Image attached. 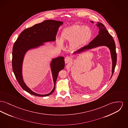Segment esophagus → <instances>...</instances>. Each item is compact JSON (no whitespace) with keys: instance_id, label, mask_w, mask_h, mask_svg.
Listing matches in <instances>:
<instances>
[{"instance_id":"esophagus-1","label":"esophagus","mask_w":128,"mask_h":128,"mask_svg":"<svg viewBox=\"0 0 128 128\" xmlns=\"http://www.w3.org/2000/svg\"><path fill=\"white\" fill-rule=\"evenodd\" d=\"M72 58L69 57V56H66L65 58V62L66 63H70V62H72Z\"/></svg>"}]
</instances>
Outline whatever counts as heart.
<instances>
[{
  "mask_svg": "<svg viewBox=\"0 0 128 128\" xmlns=\"http://www.w3.org/2000/svg\"><path fill=\"white\" fill-rule=\"evenodd\" d=\"M92 36V30L88 26L75 24L64 28L61 33V39L57 40V43L62 46L63 41L70 42L74 48L81 47L90 40Z\"/></svg>",
  "mask_w": 128,
  "mask_h": 128,
  "instance_id": "b5f03b06",
  "label": "heart"
}]
</instances>
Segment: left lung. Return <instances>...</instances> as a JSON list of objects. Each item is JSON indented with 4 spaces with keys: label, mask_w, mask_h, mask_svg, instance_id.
<instances>
[{
    "label": "left lung",
    "mask_w": 128,
    "mask_h": 128,
    "mask_svg": "<svg viewBox=\"0 0 128 128\" xmlns=\"http://www.w3.org/2000/svg\"><path fill=\"white\" fill-rule=\"evenodd\" d=\"M91 22L93 23V21H91ZM97 26L99 29L98 34L97 36L94 38L88 45L84 46L74 53L76 54L81 53L84 51H86V50L90 49L93 48H95L100 46H105L108 47L110 50L112 60V74L111 77V78L114 71L117 59L115 42L112 36L109 33L105 26L102 23L98 22Z\"/></svg>",
    "instance_id": "8db88e82"
}]
</instances>
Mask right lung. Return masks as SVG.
Here are the masks:
<instances>
[{"label":"right lung","mask_w":128,"mask_h":128,"mask_svg":"<svg viewBox=\"0 0 128 128\" xmlns=\"http://www.w3.org/2000/svg\"><path fill=\"white\" fill-rule=\"evenodd\" d=\"M63 24L61 21L47 20L36 24L23 31L15 41L12 48V67L15 77L23 90L30 94L39 97H46L52 94L55 90L56 83L58 72L65 66L64 58H54L50 64L53 75L54 87L51 92L45 95L38 94L30 90L24 82L22 65L26 52L31 49L44 45L42 42L55 41L58 28Z\"/></svg>","instance_id":"right-lung-1"}]
</instances>
